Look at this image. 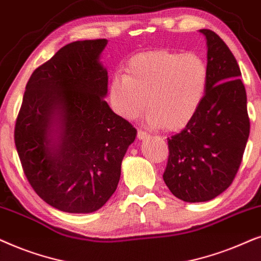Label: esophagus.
Here are the masks:
<instances>
[{"mask_svg": "<svg viewBox=\"0 0 261 261\" xmlns=\"http://www.w3.org/2000/svg\"><path fill=\"white\" fill-rule=\"evenodd\" d=\"M137 138H138V140H147V138H149V134L145 133V131L138 130L137 131Z\"/></svg>", "mask_w": 261, "mask_h": 261, "instance_id": "esophagus-1", "label": "esophagus"}]
</instances>
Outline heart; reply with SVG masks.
<instances>
[{
    "mask_svg": "<svg viewBox=\"0 0 261 261\" xmlns=\"http://www.w3.org/2000/svg\"><path fill=\"white\" fill-rule=\"evenodd\" d=\"M207 80L209 70L200 56L159 48L133 56L125 75L111 82L109 98L124 119H137L148 107L149 126L178 131L197 114Z\"/></svg>",
    "mask_w": 261,
    "mask_h": 261,
    "instance_id": "b5f03b06",
    "label": "heart"
}]
</instances>
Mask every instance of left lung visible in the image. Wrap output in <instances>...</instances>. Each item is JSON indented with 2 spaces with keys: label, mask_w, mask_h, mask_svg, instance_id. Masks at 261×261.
I'll use <instances>...</instances> for the list:
<instances>
[{
  "label": "left lung",
  "mask_w": 261,
  "mask_h": 261,
  "mask_svg": "<svg viewBox=\"0 0 261 261\" xmlns=\"http://www.w3.org/2000/svg\"><path fill=\"white\" fill-rule=\"evenodd\" d=\"M205 36L209 80L205 96L181 133L168 138L167 187L189 203L207 201L231 185L249 136L247 95L234 55L210 30Z\"/></svg>",
  "instance_id": "1"
}]
</instances>
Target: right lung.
<instances>
[{
  "label": "right lung",
  "mask_w": 261,
  "mask_h": 261,
  "mask_svg": "<svg viewBox=\"0 0 261 261\" xmlns=\"http://www.w3.org/2000/svg\"><path fill=\"white\" fill-rule=\"evenodd\" d=\"M106 45L94 39L60 48L31 75L16 118L14 140L27 180L64 213H94L110 199L137 135L103 99Z\"/></svg>",
  "instance_id": "1"
}]
</instances>
